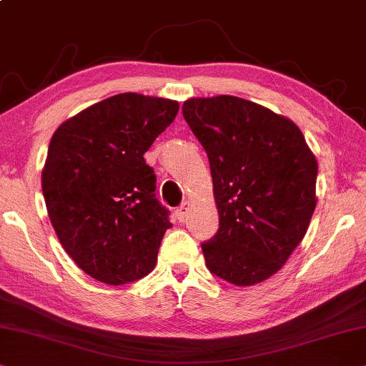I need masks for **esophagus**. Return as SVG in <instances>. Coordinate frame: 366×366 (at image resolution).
Returning <instances> with one entry per match:
<instances>
[{
	"label": "esophagus",
	"instance_id": "1",
	"mask_svg": "<svg viewBox=\"0 0 366 366\" xmlns=\"http://www.w3.org/2000/svg\"><path fill=\"white\" fill-rule=\"evenodd\" d=\"M189 212H191V202L186 201L182 204V206L177 209V211H175V216H177L179 221H184V219L187 217Z\"/></svg>",
	"mask_w": 366,
	"mask_h": 366
}]
</instances>
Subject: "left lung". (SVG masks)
<instances>
[{"label":"left lung","instance_id":"obj_1","mask_svg":"<svg viewBox=\"0 0 366 366\" xmlns=\"http://www.w3.org/2000/svg\"><path fill=\"white\" fill-rule=\"evenodd\" d=\"M182 114L211 165L219 229L202 244L209 271L234 286L259 285L308 231L315 154L293 120L239 97L189 99Z\"/></svg>","mask_w":366,"mask_h":366}]
</instances>
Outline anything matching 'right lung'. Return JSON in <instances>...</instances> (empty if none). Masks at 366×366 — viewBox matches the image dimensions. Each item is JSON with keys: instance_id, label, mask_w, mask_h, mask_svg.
Returning a JSON list of instances; mask_svg holds the SVG:
<instances>
[{"instance_id": "right-lung-1", "label": "right lung", "mask_w": 366, "mask_h": 366, "mask_svg": "<svg viewBox=\"0 0 366 366\" xmlns=\"http://www.w3.org/2000/svg\"><path fill=\"white\" fill-rule=\"evenodd\" d=\"M179 102L127 92L86 107L53 134L41 189L58 241L94 280L120 286L154 269L167 209L144 154Z\"/></svg>"}]
</instances>
